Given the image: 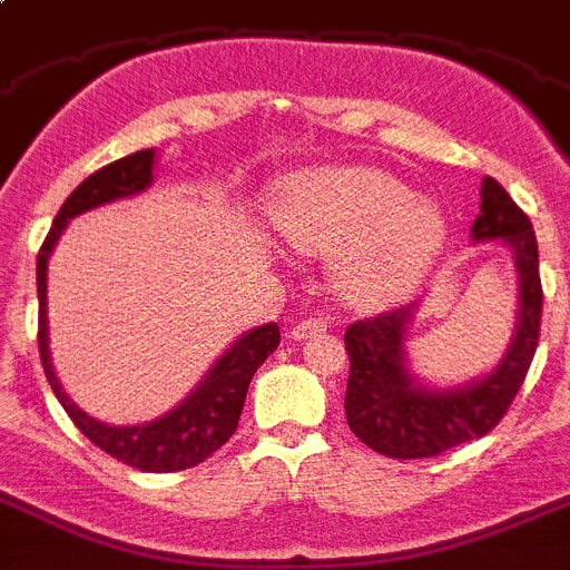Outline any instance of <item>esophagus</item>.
I'll list each match as a JSON object with an SVG mask.
<instances>
[{
	"instance_id": "esophagus-1",
	"label": "esophagus",
	"mask_w": 570,
	"mask_h": 570,
	"mask_svg": "<svg viewBox=\"0 0 570 570\" xmlns=\"http://www.w3.org/2000/svg\"><path fill=\"white\" fill-rule=\"evenodd\" d=\"M326 330V321L324 318H304V321H295L289 326V338L295 341H304V338H313V335L324 333Z\"/></svg>"
}]
</instances>
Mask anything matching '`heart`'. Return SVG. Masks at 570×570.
Segmentation results:
<instances>
[{
    "label": "heart",
    "instance_id": "1",
    "mask_svg": "<svg viewBox=\"0 0 570 570\" xmlns=\"http://www.w3.org/2000/svg\"><path fill=\"white\" fill-rule=\"evenodd\" d=\"M272 220L292 249L333 261L335 292L384 306L424 278L448 237L442 209L379 168H318L286 183Z\"/></svg>",
    "mask_w": 570,
    "mask_h": 570
}]
</instances>
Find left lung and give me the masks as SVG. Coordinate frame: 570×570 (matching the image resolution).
<instances>
[{"instance_id":"1","label":"left lung","mask_w":570,"mask_h":570,"mask_svg":"<svg viewBox=\"0 0 570 570\" xmlns=\"http://www.w3.org/2000/svg\"><path fill=\"white\" fill-rule=\"evenodd\" d=\"M482 206L470 226L473 244L499 240L511 249L517 269V324L511 344L493 370L479 379L435 387L413 370L407 355L410 324L422 298L346 330L350 355L344 410L361 442L390 459H430L482 439L499 424L522 387L539 341L542 284L537 235L511 195L493 177L482 180Z\"/></svg>"}]
</instances>
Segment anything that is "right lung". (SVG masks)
<instances>
[{"instance_id":"add662e5","label":"right lung","mask_w":570,"mask_h":570,"mask_svg":"<svg viewBox=\"0 0 570 570\" xmlns=\"http://www.w3.org/2000/svg\"><path fill=\"white\" fill-rule=\"evenodd\" d=\"M155 163V148H142V151H135L122 160L108 163L100 171H94L91 177L79 183L71 197L62 203V209L57 212L46 244L37 255L39 355H42V367H46V379L53 395L88 442L106 450L108 456H114L117 462L142 470V473H175V470L195 468L203 459H209L217 448L229 442L232 433L237 430V419L244 410L252 375L278 350V324L255 326L249 333L237 335L229 350L212 364L209 373L203 375L200 384L177 407L142 424L100 422L79 404H73L71 395L59 384L57 370L51 364V346H48V341H51L48 338V261H51L59 235L66 232L68 220H73L77 215L100 209L106 203L122 200V197L142 195L155 180V175H151Z\"/></svg>"}]
</instances>
